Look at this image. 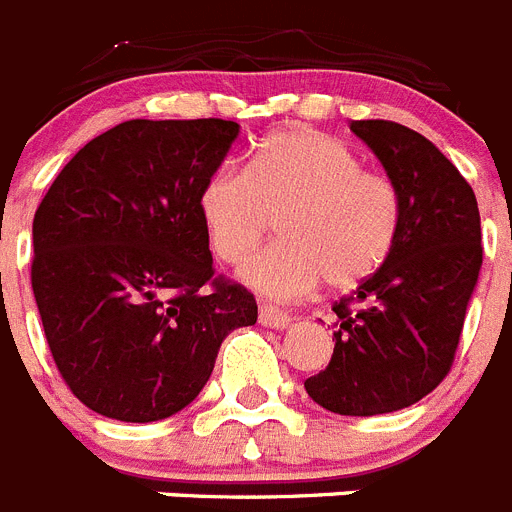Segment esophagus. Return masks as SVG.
Returning <instances> with one entry per match:
<instances>
[{
	"instance_id": "obj_1",
	"label": "esophagus",
	"mask_w": 512,
	"mask_h": 512,
	"mask_svg": "<svg viewBox=\"0 0 512 512\" xmlns=\"http://www.w3.org/2000/svg\"><path fill=\"white\" fill-rule=\"evenodd\" d=\"M259 323L266 325V328H277V330H284L289 323H292V318H289L287 312L277 310V307L271 305H261L259 307Z\"/></svg>"
}]
</instances>
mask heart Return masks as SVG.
<instances>
[{
  "instance_id": "b5f03b06",
  "label": "heart",
  "mask_w": 512,
  "mask_h": 512,
  "mask_svg": "<svg viewBox=\"0 0 512 512\" xmlns=\"http://www.w3.org/2000/svg\"><path fill=\"white\" fill-rule=\"evenodd\" d=\"M279 246L241 266L243 284L274 300L310 295L325 279L351 289L390 259L402 223L395 182L361 164L346 143L312 128L266 135L248 169L225 164L207 176L200 217L212 251L238 264L281 215Z\"/></svg>"
}]
</instances>
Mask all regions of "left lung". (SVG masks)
Wrapping results in <instances>:
<instances>
[{
	"mask_svg": "<svg viewBox=\"0 0 512 512\" xmlns=\"http://www.w3.org/2000/svg\"><path fill=\"white\" fill-rule=\"evenodd\" d=\"M351 130L400 192V235L382 269L333 305L336 348L305 390L330 413L369 418L410 408L449 374L482 269V228L472 187L431 140L390 120Z\"/></svg>",
	"mask_w": 512,
	"mask_h": 512,
	"instance_id": "left-lung-1",
	"label": "left lung"
}]
</instances>
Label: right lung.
Masks as SVG:
<instances>
[{
    "label": "right lung",
    "instance_id": "right-lung-1",
    "mask_svg": "<svg viewBox=\"0 0 512 512\" xmlns=\"http://www.w3.org/2000/svg\"><path fill=\"white\" fill-rule=\"evenodd\" d=\"M233 120H128L63 166L33 220V295L63 382L125 423L179 413L220 343L256 323L248 289L212 279L200 217ZM211 289H206V284Z\"/></svg>",
    "mask_w": 512,
    "mask_h": 512
}]
</instances>
